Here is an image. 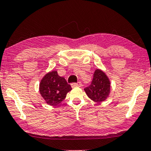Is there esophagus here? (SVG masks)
I'll return each instance as SVG.
<instances>
[{"mask_svg": "<svg viewBox=\"0 0 151 151\" xmlns=\"http://www.w3.org/2000/svg\"><path fill=\"white\" fill-rule=\"evenodd\" d=\"M71 87H81L82 83L80 82H78V83H72L71 84Z\"/></svg>", "mask_w": 151, "mask_h": 151, "instance_id": "esophagus-1", "label": "esophagus"}]
</instances>
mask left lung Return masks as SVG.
<instances>
[{"label":"left lung","mask_w":151,"mask_h":151,"mask_svg":"<svg viewBox=\"0 0 151 151\" xmlns=\"http://www.w3.org/2000/svg\"><path fill=\"white\" fill-rule=\"evenodd\" d=\"M110 80L102 70L97 68L93 73L91 84L86 87L85 91L90 99L96 103L105 101L110 93Z\"/></svg>","instance_id":"left-lung-1"}]
</instances>
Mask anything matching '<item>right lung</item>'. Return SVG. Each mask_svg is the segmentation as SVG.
<instances>
[{
    "instance_id": "right-lung-1",
    "label": "right lung",
    "mask_w": 151,
    "mask_h": 151,
    "mask_svg": "<svg viewBox=\"0 0 151 151\" xmlns=\"http://www.w3.org/2000/svg\"><path fill=\"white\" fill-rule=\"evenodd\" d=\"M71 89L65 78L60 77L57 71L47 73L40 83L41 96L47 104L51 106L60 104Z\"/></svg>"
}]
</instances>
